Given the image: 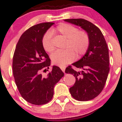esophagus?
Returning a JSON list of instances; mask_svg holds the SVG:
<instances>
[{"mask_svg":"<svg viewBox=\"0 0 122 122\" xmlns=\"http://www.w3.org/2000/svg\"><path fill=\"white\" fill-rule=\"evenodd\" d=\"M60 68H61V70H62V71H63L64 72H65V70H66V68L64 67H60Z\"/></svg>","mask_w":122,"mask_h":122,"instance_id":"obj_1","label":"esophagus"}]
</instances>
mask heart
<instances>
[{"mask_svg":"<svg viewBox=\"0 0 122 122\" xmlns=\"http://www.w3.org/2000/svg\"><path fill=\"white\" fill-rule=\"evenodd\" d=\"M52 34L61 35L67 39L64 51H58L51 55L52 63L56 66H65L72 62L75 58L78 59L87 52L90 44L88 34L84 30H78L76 27L67 24L60 23L55 29L51 30ZM42 46L45 51L51 53L54 50L52 41V34L47 32L42 39Z\"/></svg>","mask_w":122,"mask_h":122,"instance_id":"b5f03b06","label":"heart"}]
</instances>
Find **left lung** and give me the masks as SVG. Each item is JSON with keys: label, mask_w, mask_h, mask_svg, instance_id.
Wrapping results in <instances>:
<instances>
[{"label": "left lung", "mask_w": 122, "mask_h": 122, "mask_svg": "<svg viewBox=\"0 0 122 122\" xmlns=\"http://www.w3.org/2000/svg\"><path fill=\"white\" fill-rule=\"evenodd\" d=\"M65 22L81 27L90 38L88 48L84 56L72 65L80 70L77 71L68 66L66 73L72 74L76 82L70 88L74 99L88 101L97 96L104 87L109 70V50L100 29L83 19H65Z\"/></svg>", "instance_id": "8db88e82"}]
</instances>
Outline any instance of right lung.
I'll return each instance as SVG.
<instances>
[{"instance_id": "obj_1", "label": "right lung", "mask_w": 122, "mask_h": 122, "mask_svg": "<svg viewBox=\"0 0 122 122\" xmlns=\"http://www.w3.org/2000/svg\"><path fill=\"white\" fill-rule=\"evenodd\" d=\"M54 24L39 23L27 29L20 36L13 55V74L18 90L26 102L35 105L46 104L52 99L54 86L64 76L55 66L46 76L41 74L51 65L42 39Z\"/></svg>"}]
</instances>
